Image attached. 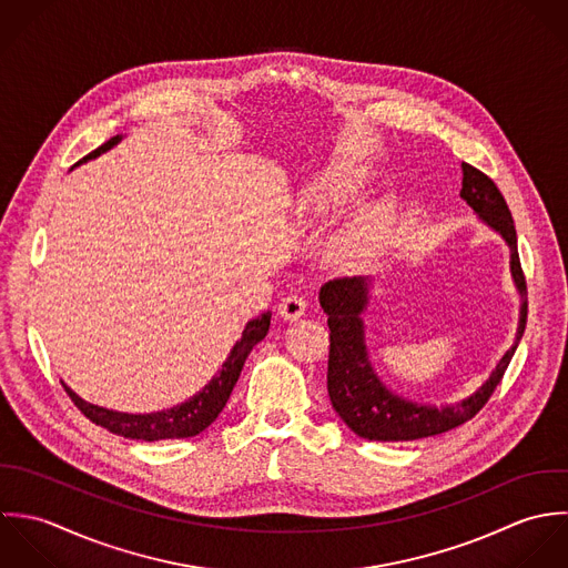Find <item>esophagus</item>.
<instances>
[{"instance_id":"1","label":"esophagus","mask_w":568,"mask_h":568,"mask_svg":"<svg viewBox=\"0 0 568 568\" xmlns=\"http://www.w3.org/2000/svg\"><path fill=\"white\" fill-rule=\"evenodd\" d=\"M305 310H307V303L301 296H285L278 303V314L283 321H298L305 314Z\"/></svg>"}]
</instances>
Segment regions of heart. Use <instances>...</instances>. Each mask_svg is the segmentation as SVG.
Returning a JSON list of instances; mask_svg holds the SVG:
<instances>
[{
  "label": "heart",
  "mask_w": 568,
  "mask_h": 568,
  "mask_svg": "<svg viewBox=\"0 0 568 568\" xmlns=\"http://www.w3.org/2000/svg\"><path fill=\"white\" fill-rule=\"evenodd\" d=\"M366 180H368L366 173L357 166H351V164L332 166L321 175H316L301 191L296 200V213L310 222L327 220L336 211H341L346 204L359 197V193L366 186ZM388 226H390V206L371 204L362 209L336 234L332 243L334 261L346 270L359 267L379 247Z\"/></svg>",
  "instance_id": "obj_1"
}]
</instances>
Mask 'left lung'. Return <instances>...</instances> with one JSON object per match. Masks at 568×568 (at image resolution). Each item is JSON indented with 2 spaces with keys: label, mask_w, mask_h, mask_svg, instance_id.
<instances>
[{
  "label": "left lung",
  "mask_w": 568,
  "mask_h": 568,
  "mask_svg": "<svg viewBox=\"0 0 568 568\" xmlns=\"http://www.w3.org/2000/svg\"><path fill=\"white\" fill-rule=\"evenodd\" d=\"M463 184L460 197L476 213V217L494 230L509 247V270L520 294V316L516 341L505 351L489 377L467 397L453 404H422L397 395L377 375L364 334V312L371 303L375 276L334 278L321 287L318 301L329 316V368L327 390L334 410L342 422L362 439L368 442H417L448 433L471 419L500 384L518 342L527 325V283L518 258V239L511 213L496 184L469 164H460Z\"/></svg>",
  "instance_id": "1"
}]
</instances>
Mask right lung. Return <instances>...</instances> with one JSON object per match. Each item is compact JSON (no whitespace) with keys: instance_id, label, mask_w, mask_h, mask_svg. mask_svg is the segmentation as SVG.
<instances>
[{"instance_id":"right-lung-1","label":"right lung","mask_w":568,"mask_h":568,"mask_svg":"<svg viewBox=\"0 0 568 568\" xmlns=\"http://www.w3.org/2000/svg\"><path fill=\"white\" fill-rule=\"evenodd\" d=\"M120 140H122V135H114L112 140L101 144L97 151H92L88 158H83V162L94 160L101 153H108ZM270 321H272V312H265L258 318L250 321L243 327L241 338L234 342V346L230 348L226 362L213 375V379L200 393L189 397L186 402L164 408V410H158V413H120L112 408H103V406L90 404L83 397H79L65 382H61V384L68 390V395L72 397V402L81 408V413L90 422L108 428L110 433L120 435L124 439H135V442L189 439V437H195L202 430H206L220 417L250 351L254 348V344H258L267 336Z\"/></svg>"}]
</instances>
